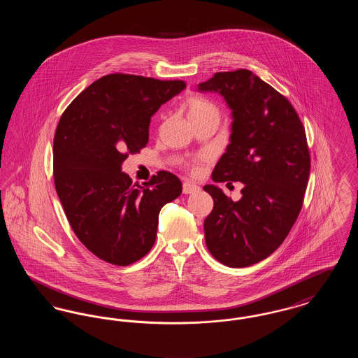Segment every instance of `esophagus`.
I'll use <instances>...</instances> for the list:
<instances>
[{
  "mask_svg": "<svg viewBox=\"0 0 358 358\" xmlns=\"http://www.w3.org/2000/svg\"><path fill=\"white\" fill-rule=\"evenodd\" d=\"M200 187H197L196 184H193V182H184V185H182V192L185 193V194H189V193H193V192H196V190H199Z\"/></svg>",
  "mask_w": 358,
  "mask_h": 358,
  "instance_id": "esophagus-1",
  "label": "esophagus"
}]
</instances>
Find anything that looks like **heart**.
I'll return each mask as SVG.
<instances>
[{"mask_svg": "<svg viewBox=\"0 0 358 358\" xmlns=\"http://www.w3.org/2000/svg\"><path fill=\"white\" fill-rule=\"evenodd\" d=\"M187 118H200V117H206V115H215L219 118V108L215 103L209 102L203 98H190L187 101ZM193 171L196 169L194 164L192 165Z\"/></svg>", "mask_w": 358, "mask_h": 358, "instance_id": "1", "label": "heart"}]
</instances>
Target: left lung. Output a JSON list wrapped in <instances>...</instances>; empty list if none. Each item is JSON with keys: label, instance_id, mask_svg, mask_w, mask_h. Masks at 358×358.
Returning a JSON list of instances; mask_svg holds the SVG:
<instances>
[{"label": "left lung", "instance_id": "1", "mask_svg": "<svg viewBox=\"0 0 358 358\" xmlns=\"http://www.w3.org/2000/svg\"><path fill=\"white\" fill-rule=\"evenodd\" d=\"M197 90L220 94L232 115L212 180L243 184L238 201L205 185L213 199L206 247L228 267H248L279 248L301 212L310 174L306 133L291 103L248 69L217 72Z\"/></svg>", "mask_w": 358, "mask_h": 358}]
</instances>
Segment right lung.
I'll return each mask as SVG.
<instances>
[{"label": "right lung", "mask_w": 358, "mask_h": 358, "mask_svg": "<svg viewBox=\"0 0 358 358\" xmlns=\"http://www.w3.org/2000/svg\"><path fill=\"white\" fill-rule=\"evenodd\" d=\"M185 87L182 80L106 75L60 118L53 139L56 192L75 235L107 263L129 266L146 255L161 208L182 192L169 171H158L145 187L133 184L122 164L146 146L152 117Z\"/></svg>", "instance_id": "add662e5"}]
</instances>
